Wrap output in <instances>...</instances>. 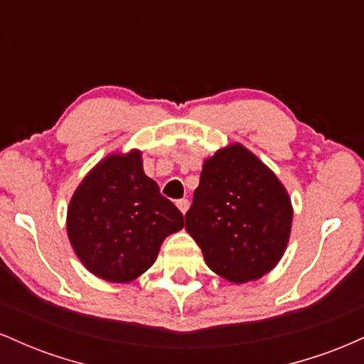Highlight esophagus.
Here are the masks:
<instances>
[{"label":"esophagus","instance_id":"1","mask_svg":"<svg viewBox=\"0 0 364 364\" xmlns=\"http://www.w3.org/2000/svg\"><path fill=\"white\" fill-rule=\"evenodd\" d=\"M176 205H178L179 210H181V214L185 215L188 208H190V202H188L186 198H181V200H178V202H176Z\"/></svg>","mask_w":364,"mask_h":364}]
</instances>
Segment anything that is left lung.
Here are the masks:
<instances>
[{"mask_svg":"<svg viewBox=\"0 0 364 364\" xmlns=\"http://www.w3.org/2000/svg\"><path fill=\"white\" fill-rule=\"evenodd\" d=\"M185 220L208 269L243 284L270 272L282 258L292 205L274 171L241 144H231L205 159Z\"/></svg>","mask_w":364,"mask_h":364,"instance_id":"1","label":"left lung"}]
</instances>
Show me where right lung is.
Masks as SVG:
<instances>
[{"label":"right lung","instance_id":"obj_1","mask_svg":"<svg viewBox=\"0 0 364 364\" xmlns=\"http://www.w3.org/2000/svg\"><path fill=\"white\" fill-rule=\"evenodd\" d=\"M183 214L144 173L141 152L109 154L70 200L66 231L85 269L109 282H132L152 267Z\"/></svg>","mask_w":364,"mask_h":364}]
</instances>
